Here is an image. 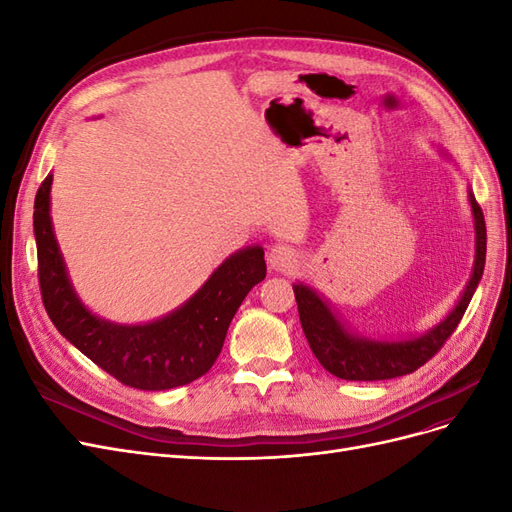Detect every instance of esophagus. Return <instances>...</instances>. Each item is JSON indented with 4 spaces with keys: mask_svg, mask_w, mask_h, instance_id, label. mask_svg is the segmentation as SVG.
Listing matches in <instances>:
<instances>
[{
    "mask_svg": "<svg viewBox=\"0 0 512 512\" xmlns=\"http://www.w3.org/2000/svg\"><path fill=\"white\" fill-rule=\"evenodd\" d=\"M297 252L292 250L290 245H273L271 252H269V267L273 271H280V273H288L294 267H297Z\"/></svg>",
    "mask_w": 512,
    "mask_h": 512,
    "instance_id": "34e87169",
    "label": "esophagus"
}]
</instances>
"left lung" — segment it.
<instances>
[{
	"instance_id": "8db88e82",
	"label": "left lung",
	"mask_w": 512,
	"mask_h": 512,
	"mask_svg": "<svg viewBox=\"0 0 512 512\" xmlns=\"http://www.w3.org/2000/svg\"><path fill=\"white\" fill-rule=\"evenodd\" d=\"M470 205L474 211L476 226V260L472 277L451 316H446L444 322H440L436 329L423 337L410 339V342H369V339L352 337L350 333L344 331L342 322L333 316L327 303H324L314 290H309L303 284L292 286L307 344L329 374L342 380H391L412 374L418 367H423L431 356H436L440 352V348L446 344V339L459 327V322L463 314H466V309L472 301V294L485 269V215L472 194Z\"/></svg>"
}]
</instances>
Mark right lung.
I'll return each instance as SVG.
<instances>
[{
    "mask_svg": "<svg viewBox=\"0 0 512 512\" xmlns=\"http://www.w3.org/2000/svg\"><path fill=\"white\" fill-rule=\"evenodd\" d=\"M46 175L34 203L38 282L46 314L70 344L106 374L141 391H168L205 376L222 352L230 320L267 265L262 247L230 256L194 297L170 316L138 327H119L89 314L68 282L53 235Z\"/></svg>",
    "mask_w": 512,
    "mask_h": 512,
    "instance_id": "right-lung-1",
    "label": "right lung"
}]
</instances>
